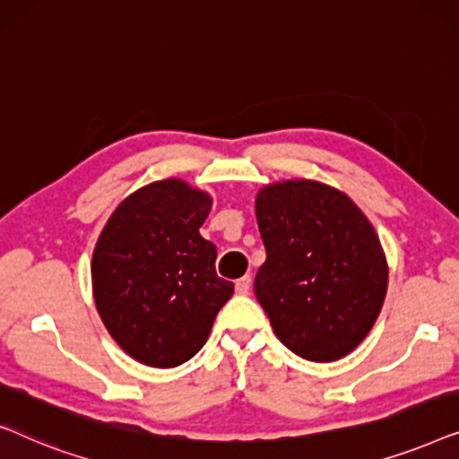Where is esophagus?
Listing matches in <instances>:
<instances>
[{
  "label": "esophagus",
  "instance_id": "esophagus-1",
  "mask_svg": "<svg viewBox=\"0 0 459 459\" xmlns=\"http://www.w3.org/2000/svg\"><path fill=\"white\" fill-rule=\"evenodd\" d=\"M250 290V275H244V278L236 280V292L238 294H248Z\"/></svg>",
  "mask_w": 459,
  "mask_h": 459
}]
</instances>
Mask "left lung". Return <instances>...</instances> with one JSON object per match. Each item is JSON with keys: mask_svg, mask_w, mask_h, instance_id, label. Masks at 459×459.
I'll return each mask as SVG.
<instances>
[{"mask_svg": "<svg viewBox=\"0 0 459 459\" xmlns=\"http://www.w3.org/2000/svg\"><path fill=\"white\" fill-rule=\"evenodd\" d=\"M267 259L255 294L275 336L309 361L349 355L380 316L388 265L378 236L353 200L311 179L256 194Z\"/></svg>", "mask_w": 459, "mask_h": 459, "instance_id": "1", "label": "left lung"}]
</instances>
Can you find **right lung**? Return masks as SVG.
<instances>
[{
  "mask_svg": "<svg viewBox=\"0 0 459 459\" xmlns=\"http://www.w3.org/2000/svg\"><path fill=\"white\" fill-rule=\"evenodd\" d=\"M212 200L181 179L140 187L117 206L91 259L100 317L125 353L175 368L203 349L234 284L215 272L200 236Z\"/></svg>",
  "mask_w": 459,
  "mask_h": 459,
  "instance_id": "obj_1",
  "label": "right lung"
}]
</instances>
